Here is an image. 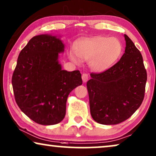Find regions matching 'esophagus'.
<instances>
[{
  "label": "esophagus",
  "instance_id": "obj_1",
  "mask_svg": "<svg viewBox=\"0 0 156 156\" xmlns=\"http://www.w3.org/2000/svg\"><path fill=\"white\" fill-rule=\"evenodd\" d=\"M88 78H89L88 74L83 73L82 75V80H83V83H86V82L88 81Z\"/></svg>",
  "mask_w": 156,
  "mask_h": 156
}]
</instances>
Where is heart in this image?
<instances>
[{
	"instance_id": "obj_1",
	"label": "heart",
	"mask_w": 156,
	"mask_h": 156,
	"mask_svg": "<svg viewBox=\"0 0 156 156\" xmlns=\"http://www.w3.org/2000/svg\"><path fill=\"white\" fill-rule=\"evenodd\" d=\"M75 51L69 53L70 59L76 63L80 60L89 61L90 67L97 72L106 70L113 66L123 51V45L116 38L95 36L82 38L75 43Z\"/></svg>"
}]
</instances>
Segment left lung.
Segmentation results:
<instances>
[{
    "label": "left lung",
    "instance_id": "left-lung-1",
    "mask_svg": "<svg viewBox=\"0 0 156 156\" xmlns=\"http://www.w3.org/2000/svg\"><path fill=\"white\" fill-rule=\"evenodd\" d=\"M125 53L113 66L91 73L87 82L90 114L103 125H116L129 118L144 98L147 73L140 52L124 35Z\"/></svg>",
    "mask_w": 156,
    "mask_h": 156
}]
</instances>
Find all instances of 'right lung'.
<instances>
[{
	"instance_id": "obj_1",
	"label": "right lung",
	"mask_w": 156,
	"mask_h": 156,
	"mask_svg": "<svg viewBox=\"0 0 156 156\" xmlns=\"http://www.w3.org/2000/svg\"><path fill=\"white\" fill-rule=\"evenodd\" d=\"M65 45L57 36H34L18 55L12 77L14 96L23 113L41 125H55L66 115L69 93L82 85L79 70H62L58 54Z\"/></svg>"
}]
</instances>
